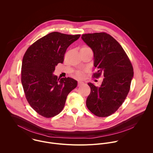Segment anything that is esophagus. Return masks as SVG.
I'll return each instance as SVG.
<instances>
[{"label":"esophagus","instance_id":"esophagus-1","mask_svg":"<svg viewBox=\"0 0 153 153\" xmlns=\"http://www.w3.org/2000/svg\"><path fill=\"white\" fill-rule=\"evenodd\" d=\"M84 82H82V81H78V87H80V86H81V85H84Z\"/></svg>","mask_w":153,"mask_h":153}]
</instances>
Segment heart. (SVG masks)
Instances as JSON below:
<instances>
[{
	"label": "heart",
	"instance_id": "obj_1",
	"mask_svg": "<svg viewBox=\"0 0 153 153\" xmlns=\"http://www.w3.org/2000/svg\"><path fill=\"white\" fill-rule=\"evenodd\" d=\"M84 48H87V47H84ZM76 76H77L78 77H79V78H81V77L82 76V73L81 71H78L76 72Z\"/></svg>",
	"mask_w": 153,
	"mask_h": 153
}]
</instances>
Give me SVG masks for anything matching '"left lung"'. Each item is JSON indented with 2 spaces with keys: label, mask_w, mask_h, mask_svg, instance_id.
I'll return each mask as SVG.
<instances>
[{
  "label": "left lung",
  "mask_w": 153,
  "mask_h": 153,
  "mask_svg": "<svg viewBox=\"0 0 153 153\" xmlns=\"http://www.w3.org/2000/svg\"><path fill=\"white\" fill-rule=\"evenodd\" d=\"M81 38L94 52V66L98 69L94 77H104L100 87L88 83L91 92L87 107L98 117H108L120 108L129 92L132 66L121 45L109 34H83Z\"/></svg>",
  "instance_id": "8db88e82"
}]
</instances>
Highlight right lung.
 <instances>
[{"instance_id": "add662e5", "label": "right lung", "mask_w": 153, "mask_h": 153, "mask_svg": "<svg viewBox=\"0 0 153 153\" xmlns=\"http://www.w3.org/2000/svg\"><path fill=\"white\" fill-rule=\"evenodd\" d=\"M80 36L51 32L30 46L23 56L21 81L26 98L44 117L59 114L68 95L77 86L74 79H59L53 72L58 64L63 63L66 49Z\"/></svg>"}]
</instances>
